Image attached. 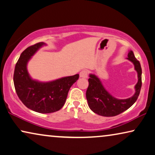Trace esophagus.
Instances as JSON below:
<instances>
[{
  "mask_svg": "<svg viewBox=\"0 0 155 155\" xmlns=\"http://www.w3.org/2000/svg\"><path fill=\"white\" fill-rule=\"evenodd\" d=\"M87 70H82L81 71H80L79 76L81 78H87Z\"/></svg>",
  "mask_w": 155,
  "mask_h": 155,
  "instance_id": "obj_1",
  "label": "esophagus"
}]
</instances>
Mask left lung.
Here are the masks:
<instances>
[{
	"instance_id": "1",
	"label": "left lung",
	"mask_w": 155,
	"mask_h": 155,
	"mask_svg": "<svg viewBox=\"0 0 155 155\" xmlns=\"http://www.w3.org/2000/svg\"><path fill=\"white\" fill-rule=\"evenodd\" d=\"M134 65L138 74V82L135 85V93L131 97L120 100L113 97L104 88L101 81L94 74L89 75V85L86 91V99L91 109L95 114L105 117H112L120 114L130 108L137 100L142 85V70L132 51H129L128 58Z\"/></svg>"
}]
</instances>
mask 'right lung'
I'll return each instance as SVG.
<instances>
[{
  "label": "right lung",
  "mask_w": 155,
  "mask_h": 155,
  "mask_svg": "<svg viewBox=\"0 0 155 155\" xmlns=\"http://www.w3.org/2000/svg\"><path fill=\"white\" fill-rule=\"evenodd\" d=\"M46 45L39 42L28 47L21 53L14 72V84L18 98L27 108L41 114L58 111L65 103L70 87L79 74L63 77L49 82L32 79L27 70V64L39 48Z\"/></svg>",
  "instance_id": "add662e5"
}]
</instances>
